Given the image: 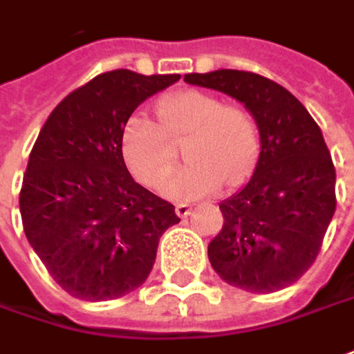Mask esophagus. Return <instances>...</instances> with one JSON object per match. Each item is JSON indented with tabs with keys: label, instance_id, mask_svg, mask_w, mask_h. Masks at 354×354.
Masks as SVG:
<instances>
[{
	"label": "esophagus",
	"instance_id": "34e87169",
	"mask_svg": "<svg viewBox=\"0 0 354 354\" xmlns=\"http://www.w3.org/2000/svg\"><path fill=\"white\" fill-rule=\"evenodd\" d=\"M189 212H192V207H189L188 203H176V215H178V217H188Z\"/></svg>",
	"mask_w": 354,
	"mask_h": 354
}]
</instances>
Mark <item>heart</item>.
Instances as JSON below:
<instances>
[{"label":"heart","instance_id":"1","mask_svg":"<svg viewBox=\"0 0 354 354\" xmlns=\"http://www.w3.org/2000/svg\"><path fill=\"white\" fill-rule=\"evenodd\" d=\"M158 121L129 117L121 135L129 170L147 186H158L176 162L174 140L189 137L184 154L188 165L162 184V194L176 200H196L214 194L225 180L235 186L250 172L259 153V131L252 117L227 105L214 93L188 90L162 97Z\"/></svg>","mask_w":354,"mask_h":354}]
</instances>
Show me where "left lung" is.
<instances>
[{"mask_svg": "<svg viewBox=\"0 0 354 354\" xmlns=\"http://www.w3.org/2000/svg\"><path fill=\"white\" fill-rule=\"evenodd\" d=\"M184 82L241 102L261 137L252 176L219 203L223 227L207 247L214 270L254 294L288 288L313 264L335 214V166L322 129L286 88L259 74L215 70Z\"/></svg>", "mask_w": 354, "mask_h": 354, "instance_id": "obj_1", "label": "left lung"}]
</instances>
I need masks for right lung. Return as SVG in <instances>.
I'll use <instances>...</instances> for the list:
<instances>
[{
  "instance_id": "right-lung-1",
  "label": "right lung",
  "mask_w": 354,
  "mask_h": 354,
  "mask_svg": "<svg viewBox=\"0 0 354 354\" xmlns=\"http://www.w3.org/2000/svg\"><path fill=\"white\" fill-rule=\"evenodd\" d=\"M178 80L100 74L56 105L32 145L19 194L23 229L74 298L104 301L137 290L162 233L180 221L172 203L133 180L121 149L131 113Z\"/></svg>"
}]
</instances>
